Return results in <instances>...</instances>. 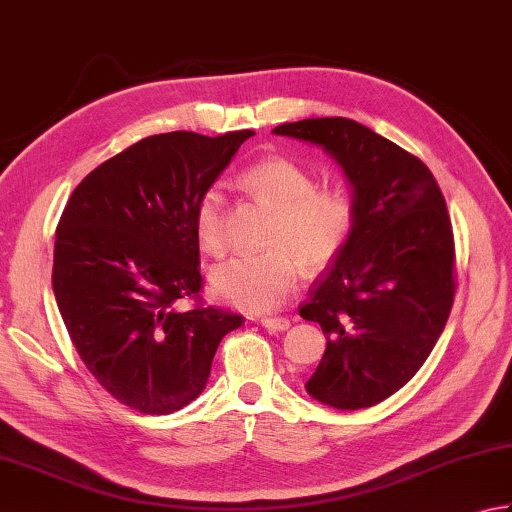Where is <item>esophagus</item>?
Wrapping results in <instances>:
<instances>
[{
    "mask_svg": "<svg viewBox=\"0 0 512 512\" xmlns=\"http://www.w3.org/2000/svg\"><path fill=\"white\" fill-rule=\"evenodd\" d=\"M262 327L268 331H286L291 327V320L288 318H262Z\"/></svg>",
    "mask_w": 512,
    "mask_h": 512,
    "instance_id": "obj_1",
    "label": "esophagus"
}]
</instances>
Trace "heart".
<instances>
[{
    "instance_id": "1",
    "label": "heart",
    "mask_w": 512,
    "mask_h": 512,
    "mask_svg": "<svg viewBox=\"0 0 512 512\" xmlns=\"http://www.w3.org/2000/svg\"><path fill=\"white\" fill-rule=\"evenodd\" d=\"M244 185L273 210L266 239L271 248L219 264L210 275V288L232 309L268 313L282 306L300 284L302 264L320 271L342 253L356 226V208L345 192L318 190L315 176L284 156L250 165ZM194 235L201 250L224 253V199L217 188L206 190L197 201Z\"/></svg>"
}]
</instances>
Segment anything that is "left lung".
Here are the masks:
<instances>
[{"instance_id": "8db88e82", "label": "left lung", "mask_w": 512, "mask_h": 512, "mask_svg": "<svg viewBox=\"0 0 512 512\" xmlns=\"http://www.w3.org/2000/svg\"><path fill=\"white\" fill-rule=\"evenodd\" d=\"M320 145L353 188L356 226L300 306L327 351L306 392L362 410L398 392L430 356L454 302V237L439 183L423 161L349 118L273 129Z\"/></svg>"}]
</instances>
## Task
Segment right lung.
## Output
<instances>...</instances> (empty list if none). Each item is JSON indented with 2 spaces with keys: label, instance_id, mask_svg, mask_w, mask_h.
<instances>
[{
  "label": "right lung",
  "instance_id": "1",
  "mask_svg": "<svg viewBox=\"0 0 512 512\" xmlns=\"http://www.w3.org/2000/svg\"><path fill=\"white\" fill-rule=\"evenodd\" d=\"M255 132L147 136L98 165L67 201L53 250L64 327L102 389L143 414H172L208 383L237 313L199 304L194 210ZM183 296L198 300L175 309Z\"/></svg>",
  "mask_w": 512,
  "mask_h": 512
}]
</instances>
